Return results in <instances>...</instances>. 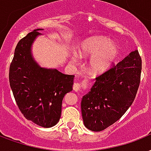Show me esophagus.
Segmentation results:
<instances>
[{
  "label": "esophagus",
  "mask_w": 151,
  "mask_h": 151,
  "mask_svg": "<svg viewBox=\"0 0 151 151\" xmlns=\"http://www.w3.org/2000/svg\"><path fill=\"white\" fill-rule=\"evenodd\" d=\"M81 85L80 83H74L73 86V89L75 92H78L80 89H81Z\"/></svg>",
  "instance_id": "1"
}]
</instances>
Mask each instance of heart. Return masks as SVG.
<instances>
[{"label": "heart", "mask_w": 151, "mask_h": 151, "mask_svg": "<svg viewBox=\"0 0 151 151\" xmlns=\"http://www.w3.org/2000/svg\"><path fill=\"white\" fill-rule=\"evenodd\" d=\"M119 50L113 44L111 39L105 37H96L86 40L81 44L78 53L83 58H90V69L93 73H101L106 71L118 58ZM73 61L78 64L77 56H73Z\"/></svg>", "instance_id": "1"}]
</instances>
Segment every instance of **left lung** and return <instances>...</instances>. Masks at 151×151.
Segmentation results:
<instances>
[{"label":"left lung","instance_id":"1","mask_svg":"<svg viewBox=\"0 0 151 151\" xmlns=\"http://www.w3.org/2000/svg\"><path fill=\"white\" fill-rule=\"evenodd\" d=\"M142 59L137 50L96 78L81 100L85 127L101 131L119 120L132 105L140 84Z\"/></svg>","mask_w":151,"mask_h":151}]
</instances>
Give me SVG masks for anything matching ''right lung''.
<instances>
[{
	"instance_id": "1",
	"label": "right lung",
	"mask_w": 151,
	"mask_h": 151,
	"mask_svg": "<svg viewBox=\"0 0 151 151\" xmlns=\"http://www.w3.org/2000/svg\"><path fill=\"white\" fill-rule=\"evenodd\" d=\"M34 29L17 43L9 67V84L17 105L28 120L52 127L59 122L64 96L73 90L74 75L37 65L31 46L41 33Z\"/></svg>"
}]
</instances>
